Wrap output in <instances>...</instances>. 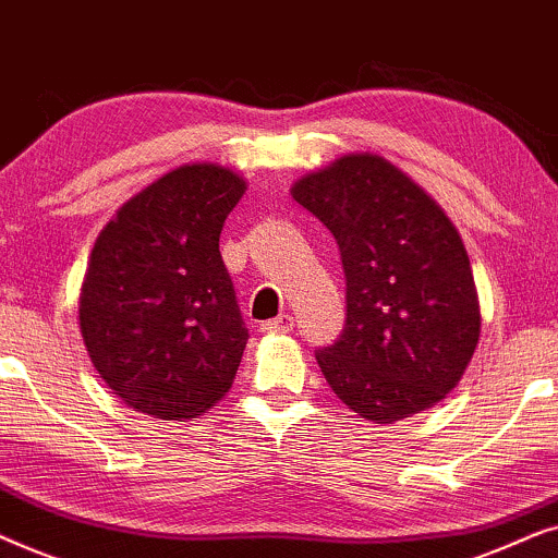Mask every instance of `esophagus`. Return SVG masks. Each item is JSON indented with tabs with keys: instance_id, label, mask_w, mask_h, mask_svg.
<instances>
[{
	"instance_id": "1",
	"label": "esophagus",
	"mask_w": 558,
	"mask_h": 558,
	"mask_svg": "<svg viewBox=\"0 0 558 558\" xmlns=\"http://www.w3.org/2000/svg\"><path fill=\"white\" fill-rule=\"evenodd\" d=\"M292 330H294L292 315H279L269 319V323H262V332H292Z\"/></svg>"
}]
</instances>
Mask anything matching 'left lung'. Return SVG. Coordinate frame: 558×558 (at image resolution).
Returning <instances> with one entry per match:
<instances>
[{"label":"left lung","mask_w":558,"mask_h":558,"mask_svg":"<svg viewBox=\"0 0 558 558\" xmlns=\"http://www.w3.org/2000/svg\"><path fill=\"white\" fill-rule=\"evenodd\" d=\"M338 241L345 327L315 357L335 396L376 424L434 407L480 338L468 251L445 210L376 155H345L292 187Z\"/></svg>","instance_id":"obj_1"}]
</instances>
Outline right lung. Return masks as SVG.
<instances>
[{"mask_svg":"<svg viewBox=\"0 0 558 558\" xmlns=\"http://www.w3.org/2000/svg\"><path fill=\"white\" fill-rule=\"evenodd\" d=\"M246 182L182 165L124 203L90 251L81 332L106 386L155 418H195L223 399L248 330L220 258Z\"/></svg>","mask_w":558,"mask_h":558,"instance_id":"1","label":"right lung"}]
</instances>
